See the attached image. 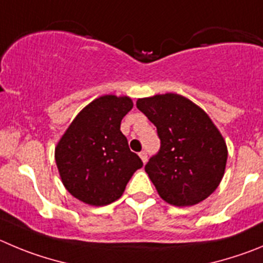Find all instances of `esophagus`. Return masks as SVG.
<instances>
[{"label":"esophagus","mask_w":263,"mask_h":263,"mask_svg":"<svg viewBox=\"0 0 263 263\" xmlns=\"http://www.w3.org/2000/svg\"><path fill=\"white\" fill-rule=\"evenodd\" d=\"M139 156H140V158H141V161L144 162V163H145L146 161H148V154H146V152H140L139 153Z\"/></svg>","instance_id":"34e87169"}]
</instances>
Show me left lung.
Segmentation results:
<instances>
[{"mask_svg":"<svg viewBox=\"0 0 263 263\" xmlns=\"http://www.w3.org/2000/svg\"><path fill=\"white\" fill-rule=\"evenodd\" d=\"M136 106L157 127L161 140L145 171L162 200L192 206L209 197L227 162L226 141L209 115L176 93L139 98Z\"/></svg>","mask_w":263,"mask_h":263,"instance_id":"1","label":"left lung"}]
</instances>
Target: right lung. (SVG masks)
<instances>
[{
    "instance_id": "right-lung-1",
    "label": "right lung",
    "mask_w": 263,
    "mask_h": 263,
    "mask_svg": "<svg viewBox=\"0 0 263 263\" xmlns=\"http://www.w3.org/2000/svg\"><path fill=\"white\" fill-rule=\"evenodd\" d=\"M127 96H101L76 115L55 146V163L66 190L78 200L104 206L123 195L143 161L129 151L120 122L132 109Z\"/></svg>"
}]
</instances>
